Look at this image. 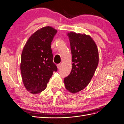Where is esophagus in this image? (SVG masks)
Wrapping results in <instances>:
<instances>
[{
    "instance_id": "esophagus-1",
    "label": "esophagus",
    "mask_w": 124,
    "mask_h": 124,
    "mask_svg": "<svg viewBox=\"0 0 124 124\" xmlns=\"http://www.w3.org/2000/svg\"><path fill=\"white\" fill-rule=\"evenodd\" d=\"M57 68L58 69H61V63H59V64H57Z\"/></svg>"
}]
</instances>
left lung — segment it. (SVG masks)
Wrapping results in <instances>:
<instances>
[{"instance_id": "obj_1", "label": "left lung", "mask_w": 124, "mask_h": 124, "mask_svg": "<svg viewBox=\"0 0 124 124\" xmlns=\"http://www.w3.org/2000/svg\"><path fill=\"white\" fill-rule=\"evenodd\" d=\"M71 54L72 70L64 78L65 88L71 93H76L88 85L99 62V54L94 41L89 35L68 33Z\"/></svg>"}]
</instances>
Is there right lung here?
I'll list each match as a JSON object with an SVG mask.
<instances>
[{
	"label": "right lung",
	"instance_id": "right-lung-1",
	"mask_svg": "<svg viewBox=\"0 0 124 124\" xmlns=\"http://www.w3.org/2000/svg\"><path fill=\"white\" fill-rule=\"evenodd\" d=\"M57 30L46 26L29 37L23 48L20 65L22 78L27 91L39 93L46 88L57 68L53 62L51 42Z\"/></svg>",
	"mask_w": 124,
	"mask_h": 124
}]
</instances>
